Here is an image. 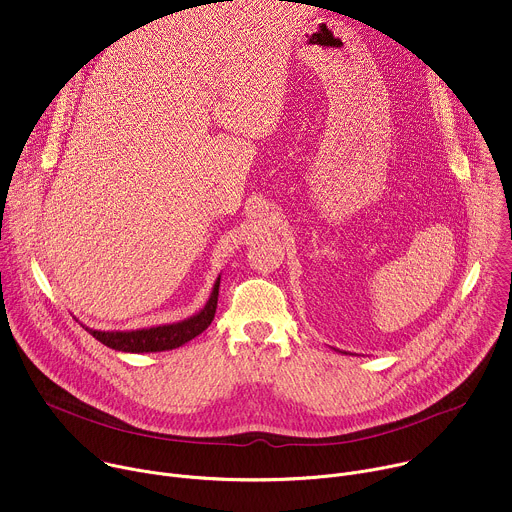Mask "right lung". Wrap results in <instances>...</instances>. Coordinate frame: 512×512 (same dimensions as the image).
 Masks as SVG:
<instances>
[{"mask_svg":"<svg viewBox=\"0 0 512 512\" xmlns=\"http://www.w3.org/2000/svg\"><path fill=\"white\" fill-rule=\"evenodd\" d=\"M218 285H221V275L216 277L210 291V298L206 300L204 308L182 322L141 328V330H111V332L107 330L105 332V330H93L89 326H85V330L105 346L121 352L139 354V352H162V350L178 348L190 342L192 338H196L198 334H202L214 320L216 302H218Z\"/></svg>","mask_w":512,"mask_h":512,"instance_id":"1","label":"right lung"}]
</instances>
